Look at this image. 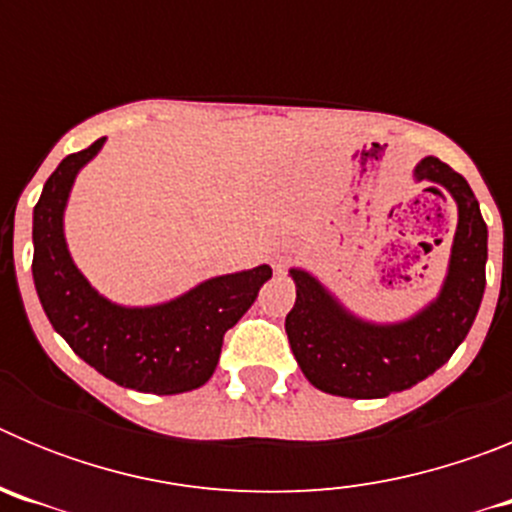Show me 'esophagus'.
Wrapping results in <instances>:
<instances>
[{"label": "esophagus", "mask_w": 512, "mask_h": 512, "mask_svg": "<svg viewBox=\"0 0 512 512\" xmlns=\"http://www.w3.org/2000/svg\"><path fill=\"white\" fill-rule=\"evenodd\" d=\"M271 266H274V271H277V274H282L284 271V256H274V259H271Z\"/></svg>", "instance_id": "1"}]
</instances>
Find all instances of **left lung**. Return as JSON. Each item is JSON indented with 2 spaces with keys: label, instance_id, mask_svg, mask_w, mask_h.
I'll return each instance as SVG.
<instances>
[{
  "label": "left lung",
  "instance_id": "obj_1",
  "mask_svg": "<svg viewBox=\"0 0 512 512\" xmlns=\"http://www.w3.org/2000/svg\"><path fill=\"white\" fill-rule=\"evenodd\" d=\"M413 176L441 184L459 210L449 271L423 310L400 323H372L348 310L310 271L289 269L297 300L284 330L307 382L328 395L377 400L410 390L451 359L477 318L487 264V225L477 197L467 179L436 156H425Z\"/></svg>",
  "mask_w": 512,
  "mask_h": 512
}]
</instances>
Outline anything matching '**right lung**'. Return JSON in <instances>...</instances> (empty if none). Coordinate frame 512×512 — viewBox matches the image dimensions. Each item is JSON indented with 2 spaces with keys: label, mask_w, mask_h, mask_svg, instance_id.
Segmentation results:
<instances>
[{
  "label": "right lung",
  "mask_w": 512,
  "mask_h": 512,
  "mask_svg": "<svg viewBox=\"0 0 512 512\" xmlns=\"http://www.w3.org/2000/svg\"><path fill=\"white\" fill-rule=\"evenodd\" d=\"M104 140L71 153L48 176L33 210V282L53 330L79 359L120 387L151 395L197 390L215 372L223 336L271 279L266 264L212 277L161 305L125 307L89 284L71 259L63 212Z\"/></svg>",
  "instance_id": "1"
}]
</instances>
